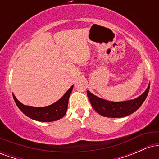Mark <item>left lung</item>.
<instances>
[{"label": "left lung", "mask_w": 159, "mask_h": 159, "mask_svg": "<svg viewBox=\"0 0 159 159\" xmlns=\"http://www.w3.org/2000/svg\"><path fill=\"white\" fill-rule=\"evenodd\" d=\"M149 85L150 84H149L145 92L138 98L120 102L107 101L98 98L91 93L89 90L87 91V93L91 105L98 114L107 117L119 118L130 115L141 106L148 95Z\"/></svg>", "instance_id": "8db88e82"}]
</instances>
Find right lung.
I'll return each mask as SVG.
<instances>
[{"mask_svg": "<svg viewBox=\"0 0 159 159\" xmlns=\"http://www.w3.org/2000/svg\"><path fill=\"white\" fill-rule=\"evenodd\" d=\"M72 88L73 85L63 95V97H61L55 103L42 107L27 106L20 102L14 96V94H12V96L18 107L28 117L36 121L52 122L61 119L66 114L68 107L69 98L72 93Z\"/></svg>", "mask_w": 159, "mask_h": 159, "instance_id": "1", "label": "right lung"}]
</instances>
